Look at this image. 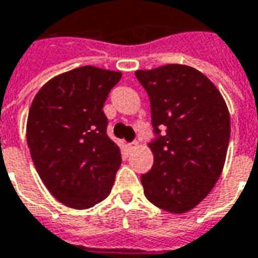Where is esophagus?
Listing matches in <instances>:
<instances>
[{
	"label": "esophagus",
	"mask_w": 258,
	"mask_h": 258,
	"mask_svg": "<svg viewBox=\"0 0 258 258\" xmlns=\"http://www.w3.org/2000/svg\"><path fill=\"white\" fill-rule=\"evenodd\" d=\"M137 146H138V142H137V141H134V142L128 144V149H130V151H133V149H135Z\"/></svg>",
	"instance_id": "obj_1"
}]
</instances>
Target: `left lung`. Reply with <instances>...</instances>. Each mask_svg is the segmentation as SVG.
<instances>
[{
	"label": "left lung",
	"instance_id": "left-lung-1",
	"mask_svg": "<svg viewBox=\"0 0 258 258\" xmlns=\"http://www.w3.org/2000/svg\"><path fill=\"white\" fill-rule=\"evenodd\" d=\"M151 101L155 138L144 194L159 209L186 213L214 188L225 163L231 118L216 85L185 64L135 72Z\"/></svg>",
	"mask_w": 258,
	"mask_h": 258
}]
</instances>
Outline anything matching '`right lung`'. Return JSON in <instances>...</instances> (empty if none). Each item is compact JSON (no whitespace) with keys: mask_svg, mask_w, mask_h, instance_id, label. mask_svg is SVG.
<instances>
[{"mask_svg":"<svg viewBox=\"0 0 258 258\" xmlns=\"http://www.w3.org/2000/svg\"><path fill=\"white\" fill-rule=\"evenodd\" d=\"M120 72L83 66L49 80L33 99L27 145L48 190L64 206L90 209L110 194L121 153L106 134L103 105Z\"/></svg>","mask_w":258,"mask_h":258,"instance_id":"1","label":"right lung"}]
</instances>
